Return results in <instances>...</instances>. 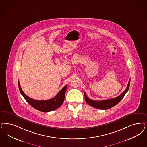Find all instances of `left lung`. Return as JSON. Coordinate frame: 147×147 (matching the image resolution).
Listing matches in <instances>:
<instances>
[{"mask_svg":"<svg viewBox=\"0 0 147 147\" xmlns=\"http://www.w3.org/2000/svg\"><path fill=\"white\" fill-rule=\"evenodd\" d=\"M130 78L129 79V81L128 82L127 86L125 89V90L121 93V95L117 96L116 98L107 99V100H100V101H95L92 100L91 99H90L87 96L86 93H85V100L86 102L90 106L94 107L98 109L101 110H107L109 109H110L112 107L115 106L118 102H119L121 99L123 98V97L125 95L127 92L128 91L130 86Z\"/></svg>","mask_w":147,"mask_h":147,"instance_id":"1","label":"left lung"}]
</instances>
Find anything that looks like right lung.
Wrapping results in <instances>:
<instances>
[{
	"instance_id": "obj_1",
	"label": "right lung",
	"mask_w": 147,
	"mask_h": 147,
	"mask_svg": "<svg viewBox=\"0 0 147 147\" xmlns=\"http://www.w3.org/2000/svg\"><path fill=\"white\" fill-rule=\"evenodd\" d=\"M18 87L21 94L26 99V101H27L31 107H33L36 110L44 112L55 110L62 105L64 101L65 96L67 89V86L66 85L61 89L55 97L51 98V99L46 100H36L27 96L23 92L20 87L19 80Z\"/></svg>"
}]
</instances>
